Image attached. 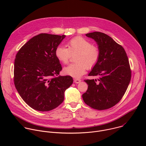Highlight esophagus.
Returning <instances> with one entry per match:
<instances>
[{
	"instance_id": "1",
	"label": "esophagus",
	"mask_w": 146,
	"mask_h": 146,
	"mask_svg": "<svg viewBox=\"0 0 146 146\" xmlns=\"http://www.w3.org/2000/svg\"><path fill=\"white\" fill-rule=\"evenodd\" d=\"M80 82H81V80L80 79H78V78L74 79V82L76 83V84H78V83H80Z\"/></svg>"
}]
</instances>
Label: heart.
<instances>
[{"mask_svg":"<svg viewBox=\"0 0 146 146\" xmlns=\"http://www.w3.org/2000/svg\"><path fill=\"white\" fill-rule=\"evenodd\" d=\"M68 48L59 46L55 51L56 58L63 64L68 63L72 55H74L75 63L64 68V73L74 78H79L88 69L94 68L100 58L99 48L91 41L81 36L71 38L67 43Z\"/></svg>","mask_w":146,"mask_h":146,"instance_id":"heart-1","label":"heart"}]
</instances>
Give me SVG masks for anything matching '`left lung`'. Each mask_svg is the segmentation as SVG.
<instances>
[{
    "label": "left lung",
    "mask_w": 146,
    "mask_h": 146,
    "mask_svg": "<svg viewBox=\"0 0 146 146\" xmlns=\"http://www.w3.org/2000/svg\"><path fill=\"white\" fill-rule=\"evenodd\" d=\"M86 35L96 41L100 55L88 74L99 78L84 80L88 87L82 99L94 109L106 110L118 103L128 88L131 78L129 60L124 48L108 35L94 32Z\"/></svg>",
    "instance_id": "left-lung-1"
}]
</instances>
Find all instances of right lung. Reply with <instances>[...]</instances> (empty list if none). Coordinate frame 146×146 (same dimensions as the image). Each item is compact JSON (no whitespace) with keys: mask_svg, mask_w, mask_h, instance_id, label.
<instances>
[{"mask_svg":"<svg viewBox=\"0 0 146 146\" xmlns=\"http://www.w3.org/2000/svg\"><path fill=\"white\" fill-rule=\"evenodd\" d=\"M65 36L40 33L31 38L15 56V87L25 102L36 110L47 111L57 108L72 84L70 76L56 77L62 68L55 51Z\"/></svg>","mask_w":146,"mask_h":146,"instance_id":"1","label":"right lung"}]
</instances>
